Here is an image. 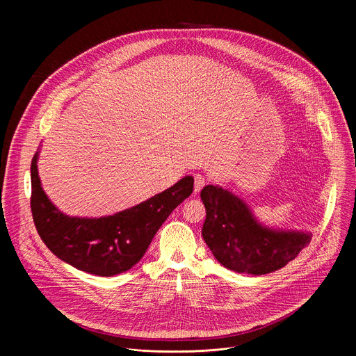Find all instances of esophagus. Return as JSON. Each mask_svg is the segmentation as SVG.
Here are the masks:
<instances>
[{"instance_id":"esophagus-1","label":"esophagus","mask_w":356,"mask_h":356,"mask_svg":"<svg viewBox=\"0 0 356 356\" xmlns=\"http://www.w3.org/2000/svg\"><path fill=\"white\" fill-rule=\"evenodd\" d=\"M206 177L201 176V175H195L194 176V194L200 193V190L206 186Z\"/></svg>"}]
</instances>
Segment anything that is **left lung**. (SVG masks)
<instances>
[{"label": "left lung", "mask_w": 356, "mask_h": 356, "mask_svg": "<svg viewBox=\"0 0 356 356\" xmlns=\"http://www.w3.org/2000/svg\"><path fill=\"white\" fill-rule=\"evenodd\" d=\"M200 197L207 211L201 234L216 259L229 270L253 276L286 266L310 243L312 232L266 227L232 191L209 184Z\"/></svg>", "instance_id": "8db88e82"}]
</instances>
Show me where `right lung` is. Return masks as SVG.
Listing matches in <instances>:
<instances>
[{"mask_svg":"<svg viewBox=\"0 0 356 356\" xmlns=\"http://www.w3.org/2000/svg\"><path fill=\"white\" fill-rule=\"evenodd\" d=\"M39 150L31 163L33 222L44 245L73 268L114 276L136 265L170 213L193 193L194 179L186 176L140 204L99 218L63 214L42 188L38 173Z\"/></svg>","mask_w":356,"mask_h":356,"instance_id":"1","label":"right lung"}]
</instances>
